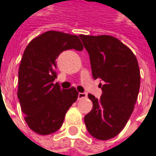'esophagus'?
<instances>
[{"mask_svg":"<svg viewBox=\"0 0 156 156\" xmlns=\"http://www.w3.org/2000/svg\"><path fill=\"white\" fill-rule=\"evenodd\" d=\"M87 97V94L85 93V92H79L78 93V99H82V98H85Z\"/></svg>","mask_w":156,"mask_h":156,"instance_id":"34e87169","label":"esophagus"}]
</instances>
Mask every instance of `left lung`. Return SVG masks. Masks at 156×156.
I'll list each match as a JSON object with an SVG mask.
<instances>
[{
    "mask_svg": "<svg viewBox=\"0 0 156 156\" xmlns=\"http://www.w3.org/2000/svg\"><path fill=\"white\" fill-rule=\"evenodd\" d=\"M79 37L88 51L94 79L99 78V99L88 94L92 109L85 116L88 132L101 140L115 137L125 127L138 98L140 74L137 58L119 39L111 36Z\"/></svg>",
    "mask_w": 156,
    "mask_h": 156,
    "instance_id": "1",
    "label": "left lung"
}]
</instances>
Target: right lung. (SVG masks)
Listing matches in <instances>:
<instances>
[{
	"label": "right lung",
	"mask_w": 156,
	"mask_h": 156,
	"mask_svg": "<svg viewBox=\"0 0 156 156\" xmlns=\"http://www.w3.org/2000/svg\"><path fill=\"white\" fill-rule=\"evenodd\" d=\"M83 51L78 36L47 31L34 38L23 52L18 71L17 97L25 121L42 135L55 133L78 96L76 88L61 89L57 78L56 59L64 51Z\"/></svg>",
	"instance_id": "right-lung-1"
}]
</instances>
